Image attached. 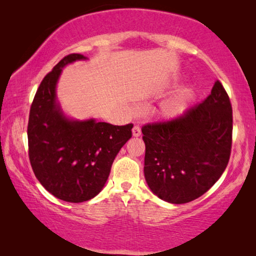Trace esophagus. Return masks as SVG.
<instances>
[{
    "label": "esophagus",
    "mask_w": 256,
    "mask_h": 256,
    "mask_svg": "<svg viewBox=\"0 0 256 256\" xmlns=\"http://www.w3.org/2000/svg\"><path fill=\"white\" fill-rule=\"evenodd\" d=\"M132 133H133V136H141V128H140V126H138V125H136V126H134L133 130H132Z\"/></svg>",
    "instance_id": "esophagus-1"
}]
</instances>
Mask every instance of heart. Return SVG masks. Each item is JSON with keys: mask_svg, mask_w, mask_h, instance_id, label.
<instances>
[{"mask_svg": "<svg viewBox=\"0 0 256 256\" xmlns=\"http://www.w3.org/2000/svg\"><path fill=\"white\" fill-rule=\"evenodd\" d=\"M180 105L178 104V102H175L174 104H172V110H177V108H178Z\"/></svg>", "mask_w": 256, "mask_h": 256, "instance_id": "1", "label": "heart"}]
</instances>
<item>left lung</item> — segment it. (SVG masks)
I'll list each match as a JSON object with an SVG mask.
<instances>
[{"mask_svg": "<svg viewBox=\"0 0 256 256\" xmlns=\"http://www.w3.org/2000/svg\"><path fill=\"white\" fill-rule=\"evenodd\" d=\"M144 177L162 200L182 204L203 196L226 170L232 108L219 80L202 102L177 118L142 128Z\"/></svg>", "mask_w": 256, "mask_h": 256, "instance_id": "1", "label": "left lung"}]
</instances>
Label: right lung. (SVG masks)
<instances>
[{
  "mask_svg": "<svg viewBox=\"0 0 256 256\" xmlns=\"http://www.w3.org/2000/svg\"><path fill=\"white\" fill-rule=\"evenodd\" d=\"M81 54H70L47 73L38 86L28 120L29 160L40 184L60 200L88 201L102 190L112 162L132 136L133 124L118 126L94 120L66 118L56 102V82Z\"/></svg>",
  "mask_w": 256,
  "mask_h": 256,
  "instance_id": "right-lung-1",
  "label": "right lung"
}]
</instances>
